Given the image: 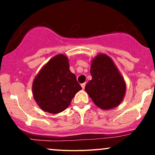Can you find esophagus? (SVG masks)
Returning <instances> with one entry per match:
<instances>
[{
	"label": "esophagus",
	"instance_id": "34e87169",
	"mask_svg": "<svg viewBox=\"0 0 155 155\" xmlns=\"http://www.w3.org/2000/svg\"><path fill=\"white\" fill-rule=\"evenodd\" d=\"M85 85H86V83H83V84H81V87H82V89H84V87H85Z\"/></svg>",
	"mask_w": 155,
	"mask_h": 155
}]
</instances>
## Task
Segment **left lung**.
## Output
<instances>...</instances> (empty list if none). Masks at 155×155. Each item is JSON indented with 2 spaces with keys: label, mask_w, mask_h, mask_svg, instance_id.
Here are the masks:
<instances>
[{
  "label": "left lung",
  "mask_w": 155,
  "mask_h": 155,
  "mask_svg": "<svg viewBox=\"0 0 155 155\" xmlns=\"http://www.w3.org/2000/svg\"><path fill=\"white\" fill-rule=\"evenodd\" d=\"M92 80L85 90L96 106L104 110L119 106L123 100L126 85L121 74L109 57L99 54L92 61Z\"/></svg>",
  "instance_id": "1"
}]
</instances>
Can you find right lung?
<instances>
[{"instance_id": "right-lung-1", "label": "right lung", "mask_w": 155, "mask_h": 155, "mask_svg": "<svg viewBox=\"0 0 155 155\" xmlns=\"http://www.w3.org/2000/svg\"><path fill=\"white\" fill-rule=\"evenodd\" d=\"M80 90L81 86L75 74L71 72L68 60L64 54L51 58L33 83L35 101L43 111L51 114L64 111Z\"/></svg>"}]
</instances>
